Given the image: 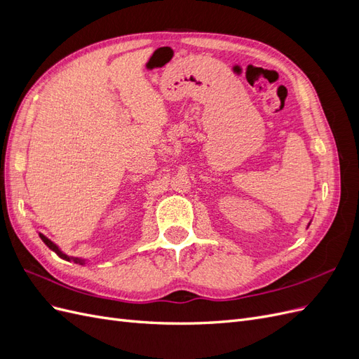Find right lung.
<instances>
[{"instance_id":"1","label":"right lung","mask_w":359,"mask_h":359,"mask_svg":"<svg viewBox=\"0 0 359 359\" xmlns=\"http://www.w3.org/2000/svg\"><path fill=\"white\" fill-rule=\"evenodd\" d=\"M40 235V238H41V241L43 243H45L50 250H52V252H55L60 257H62V259H66V260H73V262L74 264H79V265H85V260L83 259H79V257H69L67 255H64L62 252H61V250L58 248V245L57 244H53L50 240H49V238H46L45 235H43V233H39Z\"/></svg>"}]
</instances>
